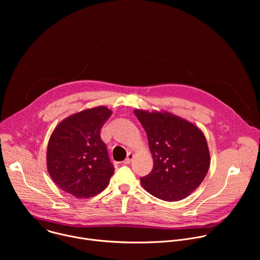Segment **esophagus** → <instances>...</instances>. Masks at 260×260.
Here are the masks:
<instances>
[{
	"label": "esophagus",
	"mask_w": 260,
	"mask_h": 260,
	"mask_svg": "<svg viewBox=\"0 0 260 260\" xmlns=\"http://www.w3.org/2000/svg\"><path fill=\"white\" fill-rule=\"evenodd\" d=\"M133 158H134V154L132 153V152H129L128 154H127V157L123 160V165H128V164H131V161L133 160Z\"/></svg>",
	"instance_id": "34e87169"
}]
</instances>
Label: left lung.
Instances as JSON below:
<instances>
[{"label": "left lung", "mask_w": 260, "mask_h": 260, "mask_svg": "<svg viewBox=\"0 0 260 260\" xmlns=\"http://www.w3.org/2000/svg\"><path fill=\"white\" fill-rule=\"evenodd\" d=\"M153 157V170L141 178L151 196L177 202L187 198L205 179L210 168L207 139L194 123L168 111L135 109Z\"/></svg>", "instance_id": "8db88e82"}]
</instances>
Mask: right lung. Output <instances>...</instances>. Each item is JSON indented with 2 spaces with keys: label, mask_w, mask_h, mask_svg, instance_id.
I'll list each match as a JSON object with an SVG mask.
<instances>
[{
  "label": "right lung",
  "mask_w": 260,
  "mask_h": 260,
  "mask_svg": "<svg viewBox=\"0 0 260 260\" xmlns=\"http://www.w3.org/2000/svg\"><path fill=\"white\" fill-rule=\"evenodd\" d=\"M111 114L112 111L105 106L85 109L68 116L53 129L46 165L51 179L62 191L88 199L108 186L114 168L100 133Z\"/></svg>",
  "instance_id": "1"
}]
</instances>
